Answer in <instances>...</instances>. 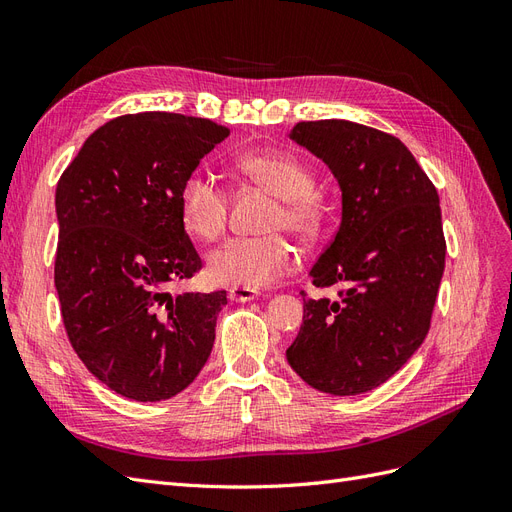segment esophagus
Segmentation results:
<instances>
[{
  "label": "esophagus",
  "instance_id": "1",
  "mask_svg": "<svg viewBox=\"0 0 512 512\" xmlns=\"http://www.w3.org/2000/svg\"><path fill=\"white\" fill-rule=\"evenodd\" d=\"M260 297V292L256 288H230L228 292V299L235 301V303H245V301H254Z\"/></svg>",
  "mask_w": 512,
  "mask_h": 512
}]
</instances>
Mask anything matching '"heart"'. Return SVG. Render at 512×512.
<instances>
[{"label": "heart", "instance_id": "heart-1", "mask_svg": "<svg viewBox=\"0 0 512 512\" xmlns=\"http://www.w3.org/2000/svg\"><path fill=\"white\" fill-rule=\"evenodd\" d=\"M235 168L258 188L277 196L265 222L271 235L239 237L215 247L207 271L215 284L262 288L294 269L297 254L290 241L275 230H290L297 237H314L324 222V207L316 196V177L301 158L284 151L241 153ZM183 228L200 241L218 239L228 218V192L209 170L196 168L183 179L179 196Z\"/></svg>", "mask_w": 512, "mask_h": 512}]
</instances>
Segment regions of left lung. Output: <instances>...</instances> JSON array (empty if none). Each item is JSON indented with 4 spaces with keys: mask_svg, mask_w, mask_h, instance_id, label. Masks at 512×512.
<instances>
[{
    "mask_svg": "<svg viewBox=\"0 0 512 512\" xmlns=\"http://www.w3.org/2000/svg\"><path fill=\"white\" fill-rule=\"evenodd\" d=\"M290 138L331 168L342 224L309 271L339 299H305L286 350L314 389L359 395L408 363L427 337L444 273L440 198L399 138L346 119L301 121Z\"/></svg>",
    "mask_w": 512,
    "mask_h": 512,
    "instance_id": "obj_1",
    "label": "left lung"
}]
</instances>
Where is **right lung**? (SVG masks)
<instances>
[{
  "instance_id": "add662e5",
  "label": "right lung",
  "mask_w": 512,
  "mask_h": 512,
  "mask_svg": "<svg viewBox=\"0 0 512 512\" xmlns=\"http://www.w3.org/2000/svg\"><path fill=\"white\" fill-rule=\"evenodd\" d=\"M228 134L200 117L123 115L87 138L57 183L61 318L79 359L117 395L170 399L209 359L226 292L173 297L164 286L203 267L177 196Z\"/></svg>"
}]
</instances>
